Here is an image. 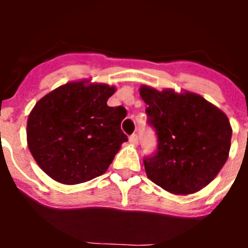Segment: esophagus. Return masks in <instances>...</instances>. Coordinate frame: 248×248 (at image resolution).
<instances>
[{
	"instance_id": "1",
	"label": "esophagus",
	"mask_w": 248,
	"mask_h": 248,
	"mask_svg": "<svg viewBox=\"0 0 248 248\" xmlns=\"http://www.w3.org/2000/svg\"><path fill=\"white\" fill-rule=\"evenodd\" d=\"M129 141H130L133 145H137V144H138V134H131L130 137H129Z\"/></svg>"
}]
</instances>
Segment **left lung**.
Returning a JSON list of instances; mask_svg holds the SVG:
<instances>
[{
	"label": "left lung",
	"instance_id": "obj_1",
	"mask_svg": "<svg viewBox=\"0 0 248 248\" xmlns=\"http://www.w3.org/2000/svg\"><path fill=\"white\" fill-rule=\"evenodd\" d=\"M148 122L157 135V150L144 160L146 176L175 195L200 191L227 161L232 128L227 115L201 95L141 85Z\"/></svg>",
	"mask_w": 248,
	"mask_h": 248
}]
</instances>
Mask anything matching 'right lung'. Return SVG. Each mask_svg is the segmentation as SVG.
<instances>
[{
    "mask_svg": "<svg viewBox=\"0 0 248 248\" xmlns=\"http://www.w3.org/2000/svg\"><path fill=\"white\" fill-rule=\"evenodd\" d=\"M114 85L69 82L36 103L27 120V145L43 171L64 185L100 176L128 137L124 107L107 105Z\"/></svg>",
    "mask_w": 248,
    "mask_h": 248,
    "instance_id": "right-lung-1",
    "label": "right lung"
}]
</instances>
